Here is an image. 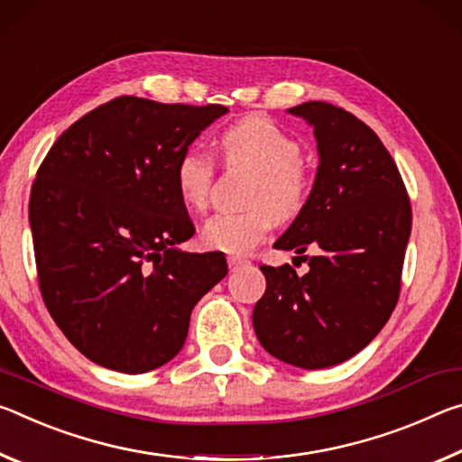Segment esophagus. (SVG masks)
I'll use <instances>...</instances> for the list:
<instances>
[{"label":"esophagus","instance_id":"obj_1","mask_svg":"<svg viewBox=\"0 0 462 462\" xmlns=\"http://www.w3.org/2000/svg\"><path fill=\"white\" fill-rule=\"evenodd\" d=\"M247 260H244V258H237V255H229V258H226V263H229V270H233L236 272L239 266H244Z\"/></svg>","mask_w":462,"mask_h":462}]
</instances>
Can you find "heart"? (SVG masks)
Masks as SVG:
<instances>
[{"instance_id":"heart-1","label":"heart","mask_w":462,"mask_h":462,"mask_svg":"<svg viewBox=\"0 0 462 462\" xmlns=\"http://www.w3.org/2000/svg\"><path fill=\"white\" fill-rule=\"evenodd\" d=\"M229 168L254 171L247 210L210 217L202 229L204 245L225 254H247L268 236L274 223L300 215L311 196L313 180L300 160L299 141L263 116H245L225 128L218 139ZM215 162L199 147L186 149L176 163V188L194 213L208 207Z\"/></svg>"}]
</instances>
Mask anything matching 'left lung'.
Masks as SVG:
<instances>
[{"label":"left lung","instance_id":"left-lung-1","mask_svg":"<svg viewBox=\"0 0 462 462\" xmlns=\"http://www.w3.org/2000/svg\"><path fill=\"white\" fill-rule=\"evenodd\" d=\"M315 128L319 168L311 196L276 249H294L309 272L260 266L266 292L254 307L263 350L286 365L328 368L366 347L399 300L411 204L376 133L328 102L289 110Z\"/></svg>","mask_w":462,"mask_h":462}]
</instances>
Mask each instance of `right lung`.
I'll use <instances>...</instances> for the list:
<instances>
[{
  "label": "right lung",
  "mask_w": 462,
  "mask_h": 462,
  "mask_svg": "<svg viewBox=\"0 0 462 462\" xmlns=\"http://www.w3.org/2000/svg\"><path fill=\"white\" fill-rule=\"evenodd\" d=\"M225 112L120 96L67 128L36 171L28 217L42 300L96 365L139 374L170 362L194 305L226 276L225 254L176 247L196 231L176 163Z\"/></svg>",
  "instance_id": "1"
}]
</instances>
